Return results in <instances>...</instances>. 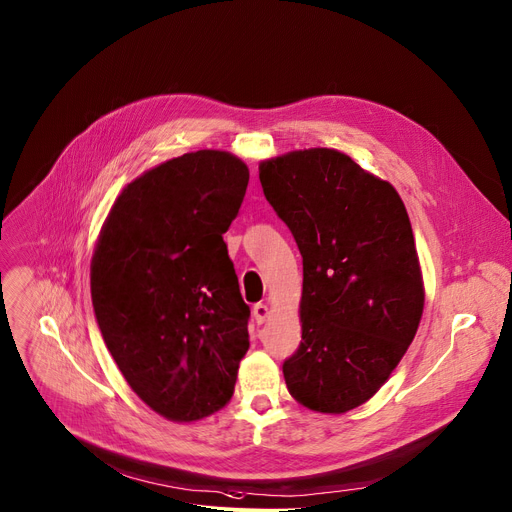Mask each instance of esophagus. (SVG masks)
I'll return each instance as SVG.
<instances>
[{"mask_svg": "<svg viewBox=\"0 0 512 512\" xmlns=\"http://www.w3.org/2000/svg\"><path fill=\"white\" fill-rule=\"evenodd\" d=\"M268 314H270V310H268L266 304H256V306L252 308V316H254L256 324H262V322L268 318Z\"/></svg>", "mask_w": 512, "mask_h": 512, "instance_id": "esophagus-1", "label": "esophagus"}]
</instances>
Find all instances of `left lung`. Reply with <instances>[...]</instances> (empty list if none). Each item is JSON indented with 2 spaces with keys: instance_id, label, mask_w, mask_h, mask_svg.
<instances>
[{
  "instance_id": "8db88e82",
  "label": "left lung",
  "mask_w": 512,
  "mask_h": 512,
  "mask_svg": "<svg viewBox=\"0 0 512 512\" xmlns=\"http://www.w3.org/2000/svg\"><path fill=\"white\" fill-rule=\"evenodd\" d=\"M260 184L304 258L302 343L283 364L287 388L308 409L345 413L378 393L424 312L405 204L333 148L264 161Z\"/></svg>"
}]
</instances>
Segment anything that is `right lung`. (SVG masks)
<instances>
[{"label": "right lung", "instance_id": "add662e5", "mask_svg": "<svg viewBox=\"0 0 512 512\" xmlns=\"http://www.w3.org/2000/svg\"><path fill=\"white\" fill-rule=\"evenodd\" d=\"M250 171L198 150L146 171L117 196L90 266L103 341L134 393L173 422H194L233 395L250 306L223 233Z\"/></svg>", "mask_w": 512, "mask_h": 512}]
</instances>
